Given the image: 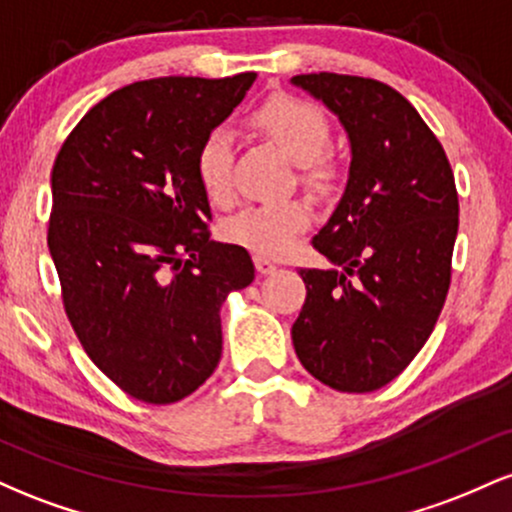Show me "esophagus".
<instances>
[{"label":"esophagus","instance_id":"obj_1","mask_svg":"<svg viewBox=\"0 0 512 512\" xmlns=\"http://www.w3.org/2000/svg\"><path fill=\"white\" fill-rule=\"evenodd\" d=\"M255 267H257V272H260V274L276 272V264L272 260H267V257H262V255H255Z\"/></svg>","mask_w":512,"mask_h":512}]
</instances>
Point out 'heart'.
Returning <instances> with one entry per match:
<instances>
[{
	"mask_svg": "<svg viewBox=\"0 0 512 512\" xmlns=\"http://www.w3.org/2000/svg\"><path fill=\"white\" fill-rule=\"evenodd\" d=\"M248 129L298 163L305 187L320 195L332 190L337 166L325 151L330 146L332 127L315 103L296 96H274L248 117ZM195 173L211 204L226 207L233 202V142L228 132L211 129L204 134L195 151ZM310 216L313 211L305 199L257 204L228 219L223 238L255 255L279 257L291 248L298 233L308 228Z\"/></svg>",
	"mask_w": 512,
	"mask_h": 512,
	"instance_id": "b5f03b06",
	"label": "heart"
}]
</instances>
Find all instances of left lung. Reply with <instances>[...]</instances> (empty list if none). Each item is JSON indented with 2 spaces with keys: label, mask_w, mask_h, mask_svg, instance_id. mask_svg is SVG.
Returning <instances> with one entry per match:
<instances>
[{
  "label": "left lung",
  "mask_w": 512,
  "mask_h": 512,
  "mask_svg": "<svg viewBox=\"0 0 512 512\" xmlns=\"http://www.w3.org/2000/svg\"><path fill=\"white\" fill-rule=\"evenodd\" d=\"M293 84L339 115L351 142L346 192L313 248L334 269H301L293 322L303 368L339 392L395 380L431 337L452 279L455 175L431 127L395 88L349 74Z\"/></svg>",
  "instance_id": "left-lung-1"
}]
</instances>
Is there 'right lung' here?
Returning <instances> with one entry per match:
<instances>
[{"label":"right lung","mask_w":512,"mask_h":512,"mask_svg":"<svg viewBox=\"0 0 512 512\" xmlns=\"http://www.w3.org/2000/svg\"><path fill=\"white\" fill-rule=\"evenodd\" d=\"M255 72L161 76L81 117L52 166L48 248L81 346L129 397L173 404L221 358V303L255 279L248 250L211 240L195 173L204 134Z\"/></svg>","instance_id":"right-lung-1"}]
</instances>
